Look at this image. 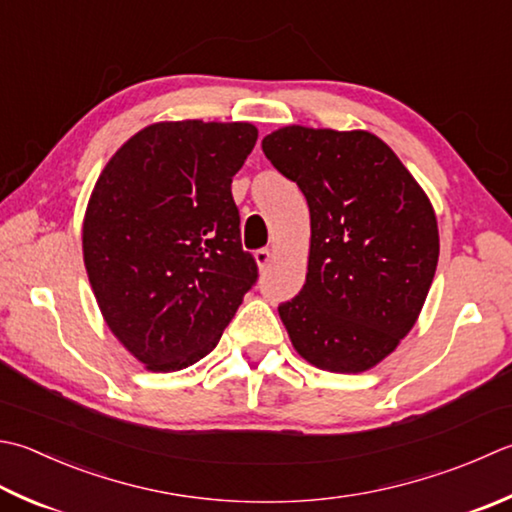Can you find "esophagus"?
I'll return each instance as SVG.
<instances>
[{
    "instance_id": "esophagus-1",
    "label": "esophagus",
    "mask_w": 512,
    "mask_h": 512,
    "mask_svg": "<svg viewBox=\"0 0 512 512\" xmlns=\"http://www.w3.org/2000/svg\"><path fill=\"white\" fill-rule=\"evenodd\" d=\"M273 259H275V250H270V248H259L255 253V262L259 266V270H266Z\"/></svg>"
}]
</instances>
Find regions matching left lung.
I'll list each match as a JSON object with an SVG mask.
<instances>
[{
    "label": "left lung",
    "instance_id": "left-lung-1",
    "mask_svg": "<svg viewBox=\"0 0 512 512\" xmlns=\"http://www.w3.org/2000/svg\"><path fill=\"white\" fill-rule=\"evenodd\" d=\"M264 155L310 208L306 284L279 317L308 364L357 375L415 326L439 259L435 208L368 130L284 126Z\"/></svg>",
    "mask_w": 512,
    "mask_h": 512
}]
</instances>
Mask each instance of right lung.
<instances>
[{
  "instance_id": "1",
  "label": "right lung",
  "mask_w": 512,
  "mask_h": 512,
  "mask_svg": "<svg viewBox=\"0 0 512 512\" xmlns=\"http://www.w3.org/2000/svg\"><path fill=\"white\" fill-rule=\"evenodd\" d=\"M257 142L248 122H157L108 159L82 250L99 313L153 373L208 355L255 284L230 184Z\"/></svg>"
}]
</instances>
